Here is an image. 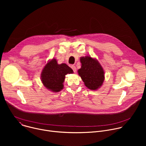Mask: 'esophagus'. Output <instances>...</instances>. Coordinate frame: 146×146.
<instances>
[{
  "label": "esophagus",
  "mask_w": 146,
  "mask_h": 146,
  "mask_svg": "<svg viewBox=\"0 0 146 146\" xmlns=\"http://www.w3.org/2000/svg\"><path fill=\"white\" fill-rule=\"evenodd\" d=\"M71 68H72V69H73V72H74V73H76V71H77V69H76V66H75L74 65H72V66H71Z\"/></svg>",
  "instance_id": "obj_1"
}]
</instances>
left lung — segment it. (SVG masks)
Masks as SVG:
<instances>
[{"mask_svg":"<svg viewBox=\"0 0 146 146\" xmlns=\"http://www.w3.org/2000/svg\"><path fill=\"white\" fill-rule=\"evenodd\" d=\"M81 68L78 73L86 86L92 90H96L103 84L105 75L104 71L96 60L91 56H87L80 58Z\"/></svg>","mask_w":146,"mask_h":146,"instance_id":"left-lung-1","label":"left lung"}]
</instances>
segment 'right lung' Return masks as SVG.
Returning a JSON list of instances; mask_svg holds the SVG:
<instances>
[{
  "label": "right lung",
  "mask_w": 146,
  "mask_h": 146,
  "mask_svg": "<svg viewBox=\"0 0 146 146\" xmlns=\"http://www.w3.org/2000/svg\"><path fill=\"white\" fill-rule=\"evenodd\" d=\"M73 73V70L66 64L58 65L56 60L52 59L44 66L41 74V79L47 89L58 92L64 88L65 75Z\"/></svg>",
  "instance_id": "obj_1"
}]
</instances>
